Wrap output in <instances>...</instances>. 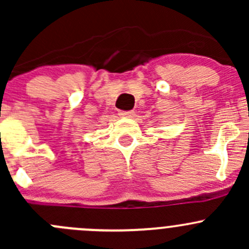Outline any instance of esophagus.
Here are the masks:
<instances>
[{
  "label": "esophagus",
  "mask_w": 249,
  "mask_h": 249,
  "mask_svg": "<svg viewBox=\"0 0 249 249\" xmlns=\"http://www.w3.org/2000/svg\"><path fill=\"white\" fill-rule=\"evenodd\" d=\"M134 110H119V115L120 117H125V118H131L134 117Z\"/></svg>",
  "instance_id": "esophagus-1"
}]
</instances>
